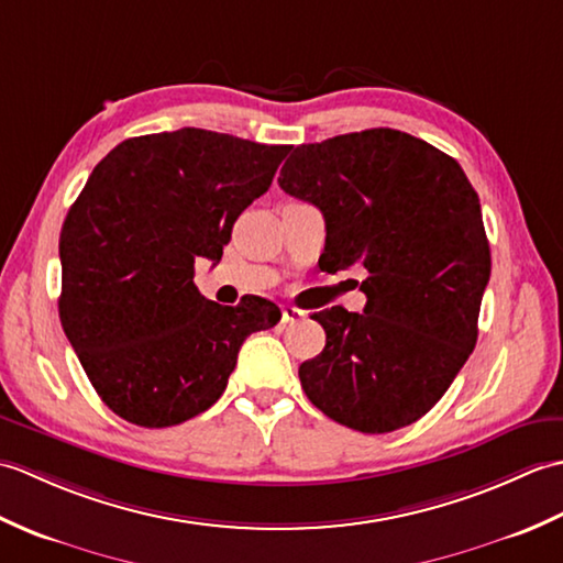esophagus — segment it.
I'll return each mask as SVG.
<instances>
[{
    "label": "esophagus",
    "instance_id": "esophagus-1",
    "mask_svg": "<svg viewBox=\"0 0 563 563\" xmlns=\"http://www.w3.org/2000/svg\"><path fill=\"white\" fill-rule=\"evenodd\" d=\"M300 319H305L302 309L290 307V305L283 307V324H292V321H300Z\"/></svg>",
    "mask_w": 563,
    "mask_h": 563
}]
</instances>
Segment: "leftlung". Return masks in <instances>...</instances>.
<instances>
[{
	"instance_id": "obj_1",
	"label": "left lung",
	"mask_w": 563,
	"mask_h": 563,
	"mask_svg": "<svg viewBox=\"0 0 563 563\" xmlns=\"http://www.w3.org/2000/svg\"><path fill=\"white\" fill-rule=\"evenodd\" d=\"M278 184L324 214L321 268L367 271L361 314H312L327 345L300 365L307 399L361 433L418 421L479 336L492 275L479 196L445 152L391 128L300 145Z\"/></svg>"
}]
</instances>
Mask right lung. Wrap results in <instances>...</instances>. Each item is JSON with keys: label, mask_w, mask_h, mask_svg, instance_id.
Here are the masks:
<instances>
[{"label": "right lung", "mask_w": 563, "mask_h": 563, "mask_svg": "<svg viewBox=\"0 0 563 563\" xmlns=\"http://www.w3.org/2000/svg\"><path fill=\"white\" fill-rule=\"evenodd\" d=\"M290 145L181 128L130 137L93 166L59 232V321L101 401L128 423L169 428L222 397L249 333L280 309L206 300L196 261L218 263Z\"/></svg>", "instance_id": "add662e5"}]
</instances>
